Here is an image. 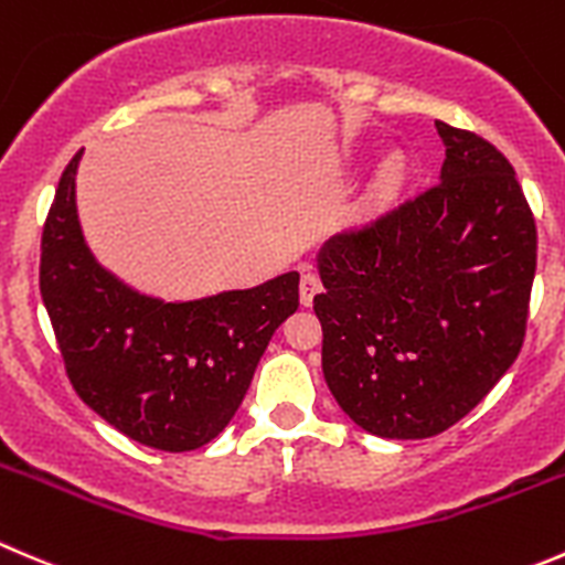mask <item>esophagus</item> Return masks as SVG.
<instances>
[{"label": "esophagus", "mask_w": 565, "mask_h": 565, "mask_svg": "<svg viewBox=\"0 0 565 565\" xmlns=\"http://www.w3.org/2000/svg\"><path fill=\"white\" fill-rule=\"evenodd\" d=\"M322 289V281L317 273L311 270H303V276H300V303L303 306H311V300H315V295Z\"/></svg>", "instance_id": "1"}]
</instances>
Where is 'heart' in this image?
<instances>
[{
    "mask_svg": "<svg viewBox=\"0 0 565 565\" xmlns=\"http://www.w3.org/2000/svg\"><path fill=\"white\" fill-rule=\"evenodd\" d=\"M399 173H403V162H399L397 157H392V160H388L386 166H383L381 182H377V190H381V193H388V190H392L394 184L399 182Z\"/></svg>",
    "mask_w": 565,
    "mask_h": 565,
    "instance_id": "b5f03b06",
    "label": "heart"
}]
</instances>
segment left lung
Wrapping results in <instances>:
<instances>
[{"label": "left lung", "mask_w": 565, "mask_h": 565, "mask_svg": "<svg viewBox=\"0 0 565 565\" xmlns=\"http://www.w3.org/2000/svg\"><path fill=\"white\" fill-rule=\"evenodd\" d=\"M441 182L337 234L317 256L322 375L383 439L452 428L511 370L527 331L535 217L513 166L436 120Z\"/></svg>", "instance_id": "left-lung-1"}]
</instances>
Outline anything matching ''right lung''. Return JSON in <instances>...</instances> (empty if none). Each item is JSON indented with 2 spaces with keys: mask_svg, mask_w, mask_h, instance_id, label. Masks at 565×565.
Returning <instances> with one entry per match:
<instances>
[{
  "mask_svg": "<svg viewBox=\"0 0 565 565\" xmlns=\"http://www.w3.org/2000/svg\"><path fill=\"white\" fill-rule=\"evenodd\" d=\"M79 157L60 177L41 237V295L71 386L140 445L204 447L232 422L267 342L298 309L300 276L188 303L135 292L93 259L82 237Z\"/></svg>",
  "mask_w": 565,
  "mask_h": 565,
  "instance_id": "obj_1",
  "label": "right lung"
}]
</instances>
